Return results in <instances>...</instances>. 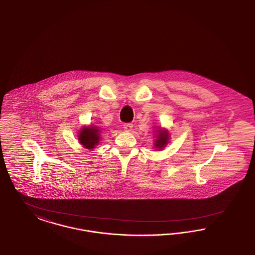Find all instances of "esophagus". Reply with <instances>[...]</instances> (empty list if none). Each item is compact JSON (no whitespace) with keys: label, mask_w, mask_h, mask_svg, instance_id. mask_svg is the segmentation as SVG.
<instances>
[{"label":"esophagus","mask_w":255,"mask_h":255,"mask_svg":"<svg viewBox=\"0 0 255 255\" xmlns=\"http://www.w3.org/2000/svg\"><path fill=\"white\" fill-rule=\"evenodd\" d=\"M132 128H133V125H132L131 123L125 124V125H124V129H125L126 131H131Z\"/></svg>","instance_id":"1"}]
</instances>
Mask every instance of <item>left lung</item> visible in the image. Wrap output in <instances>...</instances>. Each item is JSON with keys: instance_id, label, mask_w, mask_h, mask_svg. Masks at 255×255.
Here are the masks:
<instances>
[{"instance_id": "obj_1", "label": "left lung", "mask_w": 255, "mask_h": 255, "mask_svg": "<svg viewBox=\"0 0 255 255\" xmlns=\"http://www.w3.org/2000/svg\"><path fill=\"white\" fill-rule=\"evenodd\" d=\"M169 140V133L167 130L164 129H160L158 130L157 134V139L155 141V148H158L157 150H161L167 143Z\"/></svg>"}]
</instances>
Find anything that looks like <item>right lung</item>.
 Segmentation results:
<instances>
[{
	"mask_svg": "<svg viewBox=\"0 0 255 255\" xmlns=\"http://www.w3.org/2000/svg\"><path fill=\"white\" fill-rule=\"evenodd\" d=\"M100 129L96 127H84L81 128L80 132L78 133V140L79 142L87 148V149H93L95 145L98 144L100 141Z\"/></svg>",
	"mask_w": 255,
	"mask_h": 255,
	"instance_id": "1",
	"label": "right lung"
}]
</instances>
